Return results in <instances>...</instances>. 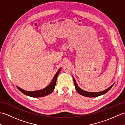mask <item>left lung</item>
Masks as SVG:
<instances>
[{"mask_svg":"<svg viewBox=\"0 0 125 125\" xmlns=\"http://www.w3.org/2000/svg\"><path fill=\"white\" fill-rule=\"evenodd\" d=\"M73 82H74V84H75V89L76 90V91H77L79 94H80L82 95H83V96L85 97H97L98 96H100V95H102L103 94H104L106 93H107L109 90L112 88V86H113L114 84H113L112 85L110 86L108 88L106 89L104 91H100V92H87L86 91H84L83 89H82L80 88L78 85V84H77V82L75 80V78L73 77Z\"/></svg>","mask_w":125,"mask_h":125,"instance_id":"8db88e82","label":"left lung"}]
</instances>
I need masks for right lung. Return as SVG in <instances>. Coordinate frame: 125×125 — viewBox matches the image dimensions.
Returning <instances> with one entry per match:
<instances>
[{
  "instance_id": "obj_1",
  "label": "right lung",
  "mask_w": 125,
  "mask_h": 125,
  "mask_svg": "<svg viewBox=\"0 0 125 125\" xmlns=\"http://www.w3.org/2000/svg\"><path fill=\"white\" fill-rule=\"evenodd\" d=\"M61 69H62V68H60L58 70L57 73H56L55 75L54 76V78H53V79H52V82H50L48 85L43 89L36 90V91H26L25 90H23L18 86H17V88L22 93V94L30 97L38 98V97H42L46 96V95L52 94V91H54L55 85H56V83L57 77L58 75V74H59V73H60Z\"/></svg>"
}]
</instances>
